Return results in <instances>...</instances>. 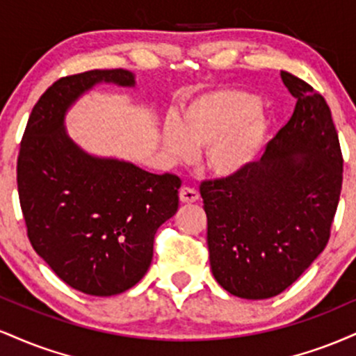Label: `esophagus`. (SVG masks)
Masks as SVG:
<instances>
[{
  "mask_svg": "<svg viewBox=\"0 0 356 356\" xmlns=\"http://www.w3.org/2000/svg\"><path fill=\"white\" fill-rule=\"evenodd\" d=\"M179 199L184 204H192L199 199V194L195 189H191V187H182L181 192H179Z\"/></svg>",
  "mask_w": 356,
  "mask_h": 356,
  "instance_id": "34e87169",
  "label": "esophagus"
}]
</instances>
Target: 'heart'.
Returning a JSON list of instances; mask_svg holds the SVG:
<instances>
[{
	"mask_svg": "<svg viewBox=\"0 0 356 356\" xmlns=\"http://www.w3.org/2000/svg\"><path fill=\"white\" fill-rule=\"evenodd\" d=\"M271 115L246 90L214 88L187 100L174 122L164 127V145L186 161L192 150H206V165L219 179L244 175L259 161Z\"/></svg>",
	"mask_w": 356,
	"mask_h": 356,
	"instance_id": "obj_1",
	"label": "heart"
}]
</instances>
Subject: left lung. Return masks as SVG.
Segmentation results:
<instances>
[{
	"label": "left lung",
	"mask_w": 356,
	"mask_h": 356,
	"mask_svg": "<svg viewBox=\"0 0 356 356\" xmlns=\"http://www.w3.org/2000/svg\"><path fill=\"white\" fill-rule=\"evenodd\" d=\"M293 117L244 175L201 184L212 275L231 295L283 293L325 249L340 201L343 159L328 104L288 72Z\"/></svg>",
	"instance_id": "1"
}]
</instances>
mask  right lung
I'll use <instances>...</instances> for the list:
<instances>
[{"label":"right lung","instance_id":"add662e5","mask_svg":"<svg viewBox=\"0 0 356 356\" xmlns=\"http://www.w3.org/2000/svg\"><path fill=\"white\" fill-rule=\"evenodd\" d=\"M102 83L134 88L136 75L90 70L56 80L40 97L19 145L16 181L36 254L73 289L112 296L144 277L155 232L177 212L181 179L88 154L68 136V110Z\"/></svg>","mask_w":356,"mask_h":356}]
</instances>
